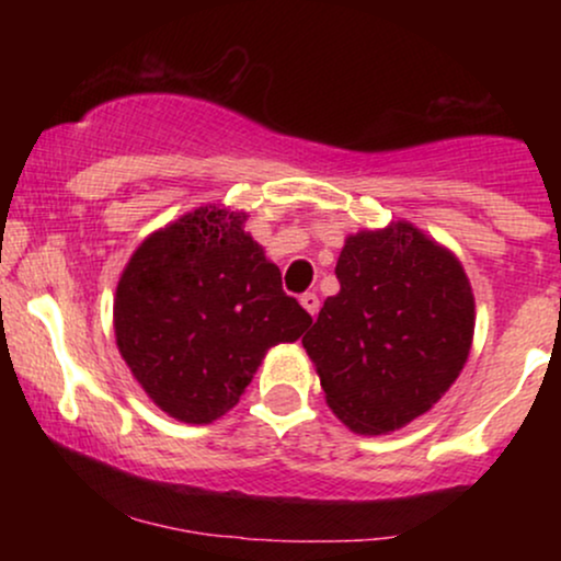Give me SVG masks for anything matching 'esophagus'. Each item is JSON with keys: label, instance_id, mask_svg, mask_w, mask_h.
Here are the masks:
<instances>
[{"label": "esophagus", "instance_id": "1", "mask_svg": "<svg viewBox=\"0 0 561 561\" xmlns=\"http://www.w3.org/2000/svg\"><path fill=\"white\" fill-rule=\"evenodd\" d=\"M300 306L306 308V311L311 313V317H317V313H319V298H317V293L300 295Z\"/></svg>", "mask_w": 561, "mask_h": 561}]
</instances>
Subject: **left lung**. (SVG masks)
Returning a JSON list of instances; mask_svg holds the SVG:
<instances>
[{
    "label": "left lung",
    "mask_w": 561,
    "mask_h": 561,
    "mask_svg": "<svg viewBox=\"0 0 561 561\" xmlns=\"http://www.w3.org/2000/svg\"><path fill=\"white\" fill-rule=\"evenodd\" d=\"M340 293L302 337L327 405L358 435L427 414L465 369L474 295L446 244L409 221L347 234Z\"/></svg>",
    "instance_id": "8db88e82"
}]
</instances>
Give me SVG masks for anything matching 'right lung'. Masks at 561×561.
Wrapping results in <instances>:
<instances>
[{
    "label": "right lung",
    "instance_id": "add662e5",
    "mask_svg": "<svg viewBox=\"0 0 561 561\" xmlns=\"http://www.w3.org/2000/svg\"><path fill=\"white\" fill-rule=\"evenodd\" d=\"M244 221V210L199 205L145 237L115 287L121 356L150 401L184 424L234 409L268 347L311 324Z\"/></svg>",
    "mask_w": 561,
    "mask_h": 561
}]
</instances>
